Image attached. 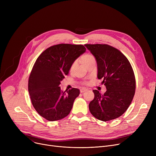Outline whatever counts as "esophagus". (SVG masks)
<instances>
[{
    "label": "esophagus",
    "instance_id": "esophagus-1",
    "mask_svg": "<svg viewBox=\"0 0 156 156\" xmlns=\"http://www.w3.org/2000/svg\"><path fill=\"white\" fill-rule=\"evenodd\" d=\"M85 91H87V90H86V89H85V88H82V89H81V90H80V93H83V92H85Z\"/></svg>",
    "mask_w": 156,
    "mask_h": 156
}]
</instances>
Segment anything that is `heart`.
<instances>
[{
	"label": "heart",
	"instance_id": "1",
	"mask_svg": "<svg viewBox=\"0 0 156 156\" xmlns=\"http://www.w3.org/2000/svg\"><path fill=\"white\" fill-rule=\"evenodd\" d=\"M80 60L81 63H82L83 65H85V66H87L90 62H91L92 61L95 59V57L90 54H85L81 57ZM76 66V62H74L71 66L70 71H73L75 69Z\"/></svg>",
	"mask_w": 156,
	"mask_h": 156
}]
</instances>
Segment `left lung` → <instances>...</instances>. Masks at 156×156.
I'll return each instance as SVG.
<instances>
[{"label":"left lung","instance_id":"left-lung-1","mask_svg":"<svg viewBox=\"0 0 156 156\" xmlns=\"http://www.w3.org/2000/svg\"><path fill=\"white\" fill-rule=\"evenodd\" d=\"M95 57L97 78L102 79L107 90L102 95L94 90V99L89 110L97 119L108 121L121 116L133 99L136 82L133 68L125 55L106 44H85Z\"/></svg>","mask_w":156,"mask_h":156}]
</instances>
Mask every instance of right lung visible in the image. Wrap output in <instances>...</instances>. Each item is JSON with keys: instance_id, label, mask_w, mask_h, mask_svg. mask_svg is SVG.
Masks as SVG:
<instances>
[{"instance_id": "right-lung-1", "label": "right lung", "mask_w": 156, "mask_h": 156, "mask_svg": "<svg viewBox=\"0 0 156 156\" xmlns=\"http://www.w3.org/2000/svg\"><path fill=\"white\" fill-rule=\"evenodd\" d=\"M85 51L82 45L61 44L47 48L35 62L28 80V92L35 109L47 120L57 121L69 114L80 90L73 88L63 92L59 85L71 64Z\"/></svg>"}]
</instances>
